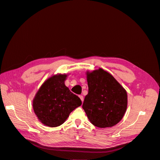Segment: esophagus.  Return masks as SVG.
Segmentation results:
<instances>
[{"label": "esophagus", "mask_w": 160, "mask_h": 160, "mask_svg": "<svg viewBox=\"0 0 160 160\" xmlns=\"http://www.w3.org/2000/svg\"><path fill=\"white\" fill-rule=\"evenodd\" d=\"M79 98L81 99L82 102H83V95H79Z\"/></svg>", "instance_id": "1"}]
</instances>
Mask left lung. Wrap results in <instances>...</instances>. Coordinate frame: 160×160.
<instances>
[{
  "instance_id": "1",
  "label": "left lung",
  "mask_w": 160,
  "mask_h": 160,
  "mask_svg": "<svg viewBox=\"0 0 160 160\" xmlns=\"http://www.w3.org/2000/svg\"><path fill=\"white\" fill-rule=\"evenodd\" d=\"M89 92L83 109L95 126L113 127L122 119L128 107L127 91L109 72L99 68L87 71Z\"/></svg>"
}]
</instances>
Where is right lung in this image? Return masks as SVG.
I'll use <instances>...</instances> for the list:
<instances>
[{"mask_svg":"<svg viewBox=\"0 0 160 160\" xmlns=\"http://www.w3.org/2000/svg\"><path fill=\"white\" fill-rule=\"evenodd\" d=\"M67 77L66 74H57L48 78L32 100L34 112L46 126H59L82 104L79 97L65 85Z\"/></svg>","mask_w":160,"mask_h":160,"instance_id":"1","label":"right lung"}]
</instances>
